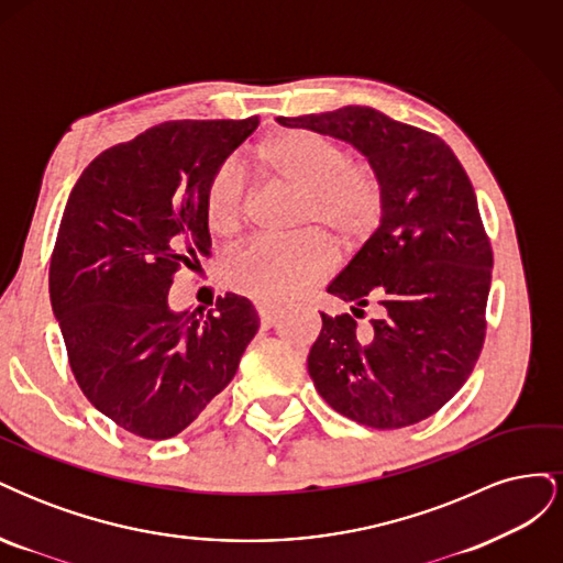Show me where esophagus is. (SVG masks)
Returning a JSON list of instances; mask_svg holds the SVG:
<instances>
[{"label":"esophagus","instance_id":"34e87169","mask_svg":"<svg viewBox=\"0 0 563 563\" xmlns=\"http://www.w3.org/2000/svg\"><path fill=\"white\" fill-rule=\"evenodd\" d=\"M258 317H261L263 327H275L282 312L277 308H269V305H258Z\"/></svg>","mask_w":563,"mask_h":563}]
</instances>
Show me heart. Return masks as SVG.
I'll return each mask as SVG.
<instances>
[{
  "mask_svg": "<svg viewBox=\"0 0 563 563\" xmlns=\"http://www.w3.org/2000/svg\"><path fill=\"white\" fill-rule=\"evenodd\" d=\"M269 178L300 190L296 225H323L352 246L376 232L385 192L368 166L350 162L345 147L310 131H279L261 147ZM251 209V187L232 166L211 176L203 190V223L218 236L242 230ZM333 246L317 230L288 240H255L232 251L223 277L232 291L263 305H284L333 267Z\"/></svg>",
  "mask_w": 563,
  "mask_h": 563,
  "instance_id": "heart-1",
  "label": "heart"
}]
</instances>
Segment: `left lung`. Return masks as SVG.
Returning a JSON list of instances; mask_svg holds the SVG:
<instances>
[{"mask_svg":"<svg viewBox=\"0 0 563 563\" xmlns=\"http://www.w3.org/2000/svg\"><path fill=\"white\" fill-rule=\"evenodd\" d=\"M277 122L354 145L385 192L380 228L329 286L354 316L373 301L379 317L360 332L352 314L321 312L308 356L317 391L366 428L430 418L465 385L486 338L493 251L463 164L439 135L373 108Z\"/></svg>","mask_w":563,"mask_h":563,"instance_id":"left-lung-1","label":"left lung"}]
</instances>
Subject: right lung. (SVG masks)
<instances>
[{
  "label": "right lung",
  "mask_w": 563,
  "mask_h": 563,
  "mask_svg": "<svg viewBox=\"0 0 563 563\" xmlns=\"http://www.w3.org/2000/svg\"><path fill=\"white\" fill-rule=\"evenodd\" d=\"M249 119H178L84 168L48 267L51 308L75 380L100 413L143 439H172L234 378L258 331L251 300L174 312L180 265L211 249L203 190L258 129Z\"/></svg>",
  "instance_id": "1"
}]
</instances>
